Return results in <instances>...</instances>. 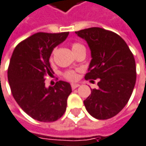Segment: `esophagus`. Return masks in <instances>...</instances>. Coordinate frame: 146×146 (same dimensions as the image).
<instances>
[{
  "label": "esophagus",
  "mask_w": 146,
  "mask_h": 146,
  "mask_svg": "<svg viewBox=\"0 0 146 146\" xmlns=\"http://www.w3.org/2000/svg\"><path fill=\"white\" fill-rule=\"evenodd\" d=\"M78 87H80V84H79V83H76V82L71 83V88H72V89H76V88H77Z\"/></svg>",
  "instance_id": "obj_1"
}]
</instances>
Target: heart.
Listing matches in <instances>:
<instances>
[{"label":"heart","mask_w":146,"mask_h":146,"mask_svg":"<svg viewBox=\"0 0 146 146\" xmlns=\"http://www.w3.org/2000/svg\"><path fill=\"white\" fill-rule=\"evenodd\" d=\"M83 46L82 45H81V44H79V43H74L73 45H72V49H73V51L74 50H76V49H78V48H80V47H82ZM53 53V52H52ZM64 77L66 78V79H68V80H75V79H76V77H77V75H76V73L75 72V71H73V70H69V71H66L65 73H64Z\"/></svg>","instance_id":"obj_1"}]
</instances>
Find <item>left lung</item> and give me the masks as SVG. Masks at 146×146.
Returning a JSON list of instances; mask_svg holds the SVG:
<instances>
[{"label": "left lung", "mask_w": 146, "mask_h": 146, "mask_svg": "<svg viewBox=\"0 0 146 146\" xmlns=\"http://www.w3.org/2000/svg\"><path fill=\"white\" fill-rule=\"evenodd\" d=\"M91 51L86 79H99L97 89L84 100L88 112L96 119L106 120L117 115L129 100L136 82L133 53L124 40L102 28L76 31Z\"/></svg>", "instance_id": "obj_1"}]
</instances>
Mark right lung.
I'll use <instances>...</instances> for the list:
<instances>
[{
  "label": "right lung",
  "mask_w": 146,
  "mask_h": 146,
  "mask_svg": "<svg viewBox=\"0 0 146 146\" xmlns=\"http://www.w3.org/2000/svg\"><path fill=\"white\" fill-rule=\"evenodd\" d=\"M68 35L36 33L20 42L13 52L7 70L13 96L21 109L39 121H57L66 110L70 84L58 81L46 88L45 76L52 75L49 58L53 49Z\"/></svg>",
  "instance_id": "obj_1"
}]
</instances>
